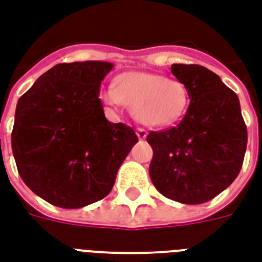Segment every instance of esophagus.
Returning a JSON list of instances; mask_svg holds the SVG:
<instances>
[{
  "mask_svg": "<svg viewBox=\"0 0 262 262\" xmlns=\"http://www.w3.org/2000/svg\"><path fill=\"white\" fill-rule=\"evenodd\" d=\"M136 135H137V137H139V139H146L147 130H146V129H143V127H137Z\"/></svg>",
  "mask_w": 262,
  "mask_h": 262,
  "instance_id": "obj_1",
  "label": "esophagus"
}]
</instances>
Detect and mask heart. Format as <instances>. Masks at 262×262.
I'll return each instance as SVG.
<instances>
[{"label": "heart", "mask_w": 262, "mask_h": 262, "mask_svg": "<svg viewBox=\"0 0 262 262\" xmlns=\"http://www.w3.org/2000/svg\"><path fill=\"white\" fill-rule=\"evenodd\" d=\"M100 98L111 108L132 106L133 116L148 126L172 125L189 106V92L183 83L150 72L122 73L115 77L114 87H102Z\"/></svg>", "instance_id": "obj_1"}]
</instances>
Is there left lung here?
<instances>
[{"label":"left lung","mask_w":262,"mask_h":262,"mask_svg":"<svg viewBox=\"0 0 262 262\" xmlns=\"http://www.w3.org/2000/svg\"><path fill=\"white\" fill-rule=\"evenodd\" d=\"M172 75L189 92L182 122L150 132V178L161 194L182 204H203L232 185L247 147L239 97L200 65L173 63Z\"/></svg>","instance_id":"8db88e82"}]
</instances>
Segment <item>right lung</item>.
Listing matches in <instances>:
<instances>
[{
  "instance_id": "right-lung-1",
  "label": "right lung",
  "mask_w": 262,
  "mask_h": 262,
  "mask_svg": "<svg viewBox=\"0 0 262 262\" xmlns=\"http://www.w3.org/2000/svg\"><path fill=\"white\" fill-rule=\"evenodd\" d=\"M114 63H58L17 101L12 152L29 189L61 208L104 199L136 144L135 130L104 115L100 86Z\"/></svg>"
}]
</instances>
